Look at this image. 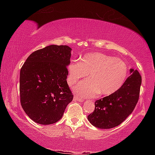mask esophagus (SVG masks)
<instances>
[{"instance_id": "esophagus-1", "label": "esophagus", "mask_w": 155, "mask_h": 155, "mask_svg": "<svg viewBox=\"0 0 155 155\" xmlns=\"http://www.w3.org/2000/svg\"><path fill=\"white\" fill-rule=\"evenodd\" d=\"M73 101H75V102H76V101H81V102H83V100L79 98H78V97L77 96H74V98H73Z\"/></svg>"}]
</instances>
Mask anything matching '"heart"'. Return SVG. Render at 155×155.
Wrapping results in <instances>:
<instances>
[{"instance_id":"b5f03b06","label":"heart","mask_w":155,"mask_h":155,"mask_svg":"<svg viewBox=\"0 0 155 155\" xmlns=\"http://www.w3.org/2000/svg\"><path fill=\"white\" fill-rule=\"evenodd\" d=\"M88 79L78 83L74 87L78 95L90 97L98 92L109 96L120 90L127 76V66L122 59L101 52L84 55L80 62L73 61L68 65L67 81L73 85L81 78Z\"/></svg>"}]
</instances>
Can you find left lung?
<instances>
[{
  "label": "left lung",
  "instance_id": "1",
  "mask_svg": "<svg viewBox=\"0 0 155 155\" xmlns=\"http://www.w3.org/2000/svg\"><path fill=\"white\" fill-rule=\"evenodd\" d=\"M130 75L120 90L95 102V109L87 116L96 128L109 129L120 125L134 110L140 97L141 77L137 70Z\"/></svg>",
  "mask_w": 155,
  "mask_h": 155
}]
</instances>
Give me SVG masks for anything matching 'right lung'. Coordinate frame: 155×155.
I'll return each mask as SVG.
<instances>
[{"label":"right lung","mask_w":155,"mask_h":155,"mask_svg":"<svg viewBox=\"0 0 155 155\" xmlns=\"http://www.w3.org/2000/svg\"><path fill=\"white\" fill-rule=\"evenodd\" d=\"M71 50L68 46H48L31 53L21 68V105L36 123L58 122L72 101L66 81Z\"/></svg>","instance_id":"right-lung-1"}]
</instances>
